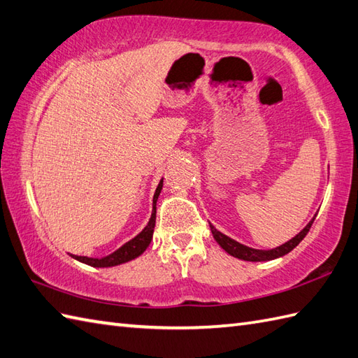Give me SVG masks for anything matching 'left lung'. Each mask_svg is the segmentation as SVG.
I'll use <instances>...</instances> for the list:
<instances>
[{"mask_svg": "<svg viewBox=\"0 0 358 358\" xmlns=\"http://www.w3.org/2000/svg\"><path fill=\"white\" fill-rule=\"evenodd\" d=\"M315 216H317V214H315ZM314 219L315 217H313V220L309 222V224L303 229H301V231L297 236H294L291 241H288L287 243L277 246V248H273V250H254V248H250V246L236 242L234 239H231V237H228L224 233L217 231V229L214 228L211 224H210V228H211V233H213L214 239H216V242L229 254V256L242 259V260H246V262H266V260H274L277 257H282V256H285V254H288L289 251L296 248V246L305 239V236L308 234L309 228H311Z\"/></svg>", "mask_w": 358, "mask_h": 358, "instance_id": "8db88e82", "label": "left lung"}]
</instances>
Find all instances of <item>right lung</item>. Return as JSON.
<instances>
[{
    "label": "right lung",
    "mask_w": 358,
    "mask_h": 358,
    "mask_svg": "<svg viewBox=\"0 0 358 358\" xmlns=\"http://www.w3.org/2000/svg\"><path fill=\"white\" fill-rule=\"evenodd\" d=\"M162 184H164V179H161V182H159V185H157L155 196H153L152 217H150L147 227L142 229V231L136 237H133L131 241L124 243L121 248H117L115 252L108 254V256L101 257V259L87 257V256H73V254H70V256L79 262H83V264H85V265H90L94 268L116 266V265H121V264H125V262H130L133 259L139 257L141 254L148 248L150 242H152V239H153V231H155V224H156V202H157L159 194H161Z\"/></svg>",
    "instance_id": "right-lung-1"
}]
</instances>
